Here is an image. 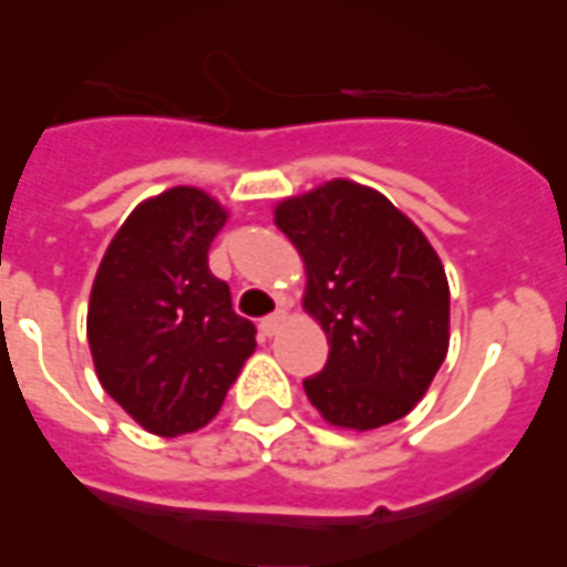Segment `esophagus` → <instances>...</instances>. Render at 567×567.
<instances>
[{"instance_id":"34e87169","label":"esophagus","mask_w":567,"mask_h":567,"mask_svg":"<svg viewBox=\"0 0 567 567\" xmlns=\"http://www.w3.org/2000/svg\"><path fill=\"white\" fill-rule=\"evenodd\" d=\"M282 321H285V312L279 309V312H272V316H267V319H260V333H264V337H276L279 328H282Z\"/></svg>"}]
</instances>
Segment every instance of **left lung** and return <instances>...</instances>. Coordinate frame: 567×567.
I'll use <instances>...</instances> for the list:
<instances>
[{
  "label": "left lung",
  "mask_w": 567,
  "mask_h": 567,
  "mask_svg": "<svg viewBox=\"0 0 567 567\" xmlns=\"http://www.w3.org/2000/svg\"><path fill=\"white\" fill-rule=\"evenodd\" d=\"M272 221L303 258V309L328 364L303 380L324 422L352 431L404 419L450 349V282L425 234L380 190L333 178L282 199Z\"/></svg>",
  "instance_id": "obj_1"
}]
</instances>
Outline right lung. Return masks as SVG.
Wrapping results in <instances>:
<instances>
[{"label":"right lung","instance_id":"1","mask_svg":"<svg viewBox=\"0 0 567 567\" xmlns=\"http://www.w3.org/2000/svg\"><path fill=\"white\" fill-rule=\"evenodd\" d=\"M224 221L227 209L206 190L169 187L130 212L93 279L96 377L157 437L209 425L255 352V324L209 270Z\"/></svg>","mask_w":567,"mask_h":567}]
</instances>
